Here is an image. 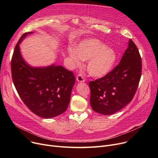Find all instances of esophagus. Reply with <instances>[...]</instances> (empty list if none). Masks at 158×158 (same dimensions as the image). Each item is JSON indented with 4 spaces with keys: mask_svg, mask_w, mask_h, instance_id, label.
Masks as SVG:
<instances>
[{
    "mask_svg": "<svg viewBox=\"0 0 158 158\" xmlns=\"http://www.w3.org/2000/svg\"><path fill=\"white\" fill-rule=\"evenodd\" d=\"M76 79L78 82H85V79L84 77H82L81 74H79L78 76L76 77Z\"/></svg>",
    "mask_w": 158,
    "mask_h": 158,
    "instance_id": "obj_1",
    "label": "esophagus"
}]
</instances>
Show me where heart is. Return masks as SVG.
<instances>
[{
  "mask_svg": "<svg viewBox=\"0 0 158 158\" xmlns=\"http://www.w3.org/2000/svg\"><path fill=\"white\" fill-rule=\"evenodd\" d=\"M68 53L74 66H81L82 61H87L86 70L91 76L102 77L113 69L117 60L114 50L98 39H86L77 45L70 47Z\"/></svg>",
  "mask_w": 158,
  "mask_h": 158,
  "instance_id": "1",
  "label": "heart"
}]
</instances>
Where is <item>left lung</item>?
<instances>
[{
    "label": "left lung",
    "mask_w": 158,
    "mask_h": 158,
    "mask_svg": "<svg viewBox=\"0 0 158 158\" xmlns=\"http://www.w3.org/2000/svg\"><path fill=\"white\" fill-rule=\"evenodd\" d=\"M142 74V58L135 44L129 40L120 63L103 77L89 82L90 105L104 115L122 110L133 98Z\"/></svg>",
    "instance_id": "1"
}]
</instances>
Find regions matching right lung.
<instances>
[{
  "instance_id": "right-lung-1",
  "label": "right lung",
  "mask_w": 158,
  "mask_h": 158,
  "mask_svg": "<svg viewBox=\"0 0 158 158\" xmlns=\"http://www.w3.org/2000/svg\"><path fill=\"white\" fill-rule=\"evenodd\" d=\"M32 32L24 33L15 48L11 63L12 79L28 108L40 117L51 118L67 109L76 77L72 72L60 65L32 67L25 61L19 45Z\"/></svg>"
}]
</instances>
